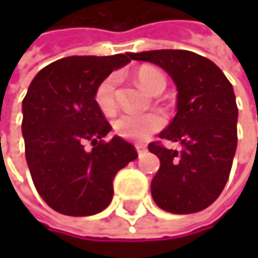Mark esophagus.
Returning a JSON list of instances; mask_svg holds the SVG:
<instances>
[{
    "instance_id": "1",
    "label": "esophagus",
    "mask_w": 258,
    "mask_h": 258,
    "mask_svg": "<svg viewBox=\"0 0 258 258\" xmlns=\"http://www.w3.org/2000/svg\"><path fill=\"white\" fill-rule=\"evenodd\" d=\"M136 149H137V154L142 155V154L146 151V146H145V145H136Z\"/></svg>"
}]
</instances>
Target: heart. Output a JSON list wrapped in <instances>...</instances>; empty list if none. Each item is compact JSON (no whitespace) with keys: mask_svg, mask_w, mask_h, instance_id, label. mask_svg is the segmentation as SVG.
I'll return each mask as SVG.
<instances>
[{"mask_svg":"<svg viewBox=\"0 0 258 258\" xmlns=\"http://www.w3.org/2000/svg\"><path fill=\"white\" fill-rule=\"evenodd\" d=\"M136 78L137 82L151 94H158L166 86V79L163 73L155 67H140L136 72ZM116 83L118 78L115 75H109L97 85L94 91V101L104 115H112L116 110ZM164 124L166 119L158 112L124 113L115 121V131L124 139L142 142L158 133L164 127Z\"/></svg>","mask_w":258,"mask_h":258,"instance_id":"b5f03b06","label":"heart"}]
</instances>
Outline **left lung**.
Returning <instances> with one entry per match:
<instances>
[{"mask_svg":"<svg viewBox=\"0 0 258 258\" xmlns=\"http://www.w3.org/2000/svg\"><path fill=\"white\" fill-rule=\"evenodd\" d=\"M133 59L166 70L178 88V113L148 149L160 158L151 182L154 202L172 214H194L211 206L224 189L237 145V106L232 83L208 58L189 50H149Z\"/></svg>","mask_w":258,"mask_h":258,"instance_id":"1","label":"left lung"}]
</instances>
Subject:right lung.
Here are the masks:
<instances>
[{"instance_id":"right-lung-1","label":"right lung","mask_w":258,"mask_h":258,"mask_svg":"<svg viewBox=\"0 0 258 258\" xmlns=\"http://www.w3.org/2000/svg\"><path fill=\"white\" fill-rule=\"evenodd\" d=\"M131 59L130 52L62 58L28 88L22 101L26 163L35 189L59 214L86 217L106 209L116 173L137 158L124 139L103 140L112 127L94 101L97 85Z\"/></svg>"}]
</instances>
